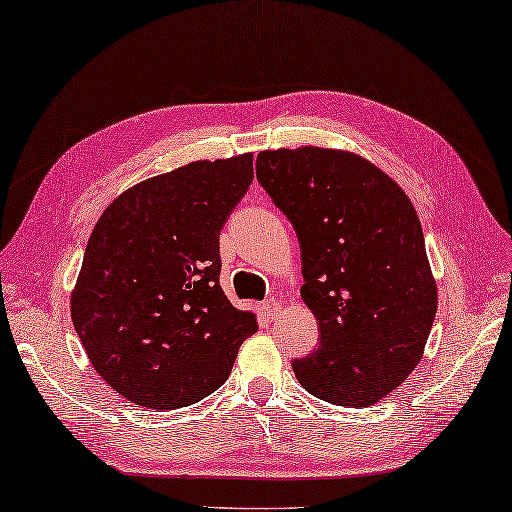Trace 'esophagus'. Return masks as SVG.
<instances>
[{"mask_svg":"<svg viewBox=\"0 0 512 512\" xmlns=\"http://www.w3.org/2000/svg\"><path fill=\"white\" fill-rule=\"evenodd\" d=\"M280 309H282V302L278 298H269V300H265L263 304H260V311L265 313V317H271V320H274V317H278Z\"/></svg>","mask_w":512,"mask_h":512,"instance_id":"esophagus-1","label":"esophagus"}]
</instances>
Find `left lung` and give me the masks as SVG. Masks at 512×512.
Returning <instances> with one entry per match:
<instances>
[{"label": "left lung", "instance_id": "8db88e82", "mask_svg": "<svg viewBox=\"0 0 512 512\" xmlns=\"http://www.w3.org/2000/svg\"><path fill=\"white\" fill-rule=\"evenodd\" d=\"M256 177L298 234L300 295L320 324L295 377L335 405L385 399L423 359L438 306L410 197L361 155L320 146L258 153Z\"/></svg>", "mask_w": 512, "mask_h": 512}]
</instances>
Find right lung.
Returning a JSON list of instances; mask_svg holds the SVG:
<instances>
[{"instance_id": "1", "label": "right lung", "mask_w": 512, "mask_h": 512, "mask_svg": "<svg viewBox=\"0 0 512 512\" xmlns=\"http://www.w3.org/2000/svg\"><path fill=\"white\" fill-rule=\"evenodd\" d=\"M254 179V155L190 162L124 190L98 219L72 322L96 372L146 410L206 399L258 331L219 285V234Z\"/></svg>"}]
</instances>
